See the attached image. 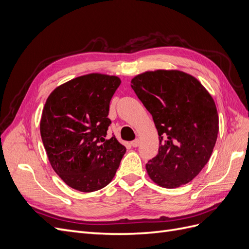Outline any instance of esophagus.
<instances>
[{"instance_id":"34e87169","label":"esophagus","mask_w":249,"mask_h":249,"mask_svg":"<svg viewBox=\"0 0 249 249\" xmlns=\"http://www.w3.org/2000/svg\"><path fill=\"white\" fill-rule=\"evenodd\" d=\"M139 144H140V140L139 139H135V140H133L131 142V145L133 147H137V146H139Z\"/></svg>"}]
</instances>
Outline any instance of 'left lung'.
<instances>
[{
    "label": "left lung",
    "mask_w": 249,
    "mask_h": 249,
    "mask_svg": "<svg viewBox=\"0 0 249 249\" xmlns=\"http://www.w3.org/2000/svg\"><path fill=\"white\" fill-rule=\"evenodd\" d=\"M131 83L159 134V152L145 166L149 178L170 189L189 183L208 163L217 140L219 120L212 96L179 71H146Z\"/></svg>",
    "instance_id": "1"
}]
</instances>
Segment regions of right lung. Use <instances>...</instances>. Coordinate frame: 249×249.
Instances as JSON below:
<instances>
[{"label":"right lung","instance_id":"right-lung-1","mask_svg":"<svg viewBox=\"0 0 249 249\" xmlns=\"http://www.w3.org/2000/svg\"><path fill=\"white\" fill-rule=\"evenodd\" d=\"M119 85V78L101 73L72 79L50 94L42 110L40 135L52 167L81 192L106 187L125 153L114 135L106 138Z\"/></svg>","mask_w":249,"mask_h":249}]
</instances>
